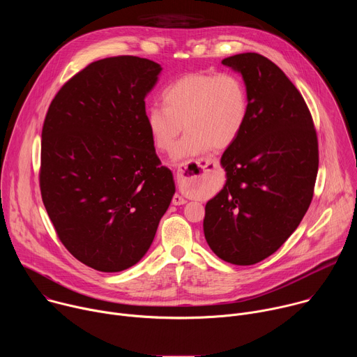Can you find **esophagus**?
Masks as SVG:
<instances>
[{
	"mask_svg": "<svg viewBox=\"0 0 357 357\" xmlns=\"http://www.w3.org/2000/svg\"><path fill=\"white\" fill-rule=\"evenodd\" d=\"M218 164L215 160L212 158H200V160H196V161H189V162H183L178 167V171H176V179H178V183L181 185H190L195 179H196V175L195 174H200L202 171H205L208 168H215ZM188 200L185 197H182L181 195H175L172 197V203L176 206L179 205H185Z\"/></svg>",
	"mask_w": 357,
	"mask_h": 357,
	"instance_id": "34e87169",
	"label": "esophagus"
}]
</instances>
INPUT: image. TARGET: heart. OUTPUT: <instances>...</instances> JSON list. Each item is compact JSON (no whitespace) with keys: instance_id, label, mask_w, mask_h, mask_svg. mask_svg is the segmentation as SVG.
Returning a JSON list of instances; mask_svg holds the SVG:
<instances>
[{"instance_id":"obj_1","label":"heart","mask_w":357,"mask_h":357,"mask_svg":"<svg viewBox=\"0 0 357 357\" xmlns=\"http://www.w3.org/2000/svg\"><path fill=\"white\" fill-rule=\"evenodd\" d=\"M164 106H152L146 124L155 146L171 152L179 134H186L175 149L181 162L231 145L241 134L248 116V94L244 82L231 73H190L169 84Z\"/></svg>"}]
</instances>
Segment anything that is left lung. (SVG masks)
Wrapping results in <instances>:
<instances>
[{"instance_id":"1","label":"left lung","mask_w":357,"mask_h":357,"mask_svg":"<svg viewBox=\"0 0 357 357\" xmlns=\"http://www.w3.org/2000/svg\"><path fill=\"white\" fill-rule=\"evenodd\" d=\"M222 63L243 77L248 116L222 155L226 183L206 203L203 231L219 259L251 266L275 252L307 213L318 139L303 97L275 63L252 52Z\"/></svg>"}]
</instances>
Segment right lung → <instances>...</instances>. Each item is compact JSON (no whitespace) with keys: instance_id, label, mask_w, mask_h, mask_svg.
Masks as SVG:
<instances>
[{"instance_id":"obj_1","label":"right lung","mask_w":357,"mask_h":357,"mask_svg":"<svg viewBox=\"0 0 357 357\" xmlns=\"http://www.w3.org/2000/svg\"><path fill=\"white\" fill-rule=\"evenodd\" d=\"M161 70L138 56L93 62L59 90L43 123L45 209L72 256L97 271L137 264L175 193L144 101Z\"/></svg>"}]
</instances>
